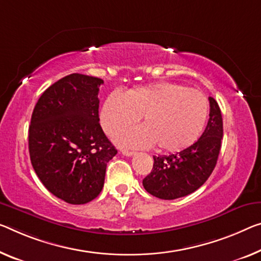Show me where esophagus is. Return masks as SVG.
Listing matches in <instances>:
<instances>
[{
    "mask_svg": "<svg viewBox=\"0 0 261 261\" xmlns=\"http://www.w3.org/2000/svg\"><path fill=\"white\" fill-rule=\"evenodd\" d=\"M122 154L125 155V156H133V155L135 154V151H133V150H126V149H123V150H122Z\"/></svg>",
    "mask_w": 261,
    "mask_h": 261,
    "instance_id": "obj_1",
    "label": "esophagus"
}]
</instances>
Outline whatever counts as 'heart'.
Listing matches in <instances>:
<instances>
[{
	"mask_svg": "<svg viewBox=\"0 0 261 261\" xmlns=\"http://www.w3.org/2000/svg\"><path fill=\"white\" fill-rule=\"evenodd\" d=\"M209 114L205 95L172 83L139 87L126 93L112 92L103 102L100 120L103 130L113 135L142 117L144 125L117 135L126 147H153L167 153L183 150L197 141Z\"/></svg>",
	"mask_w": 261,
	"mask_h": 261,
	"instance_id": "heart-1",
	"label": "heart"
}]
</instances>
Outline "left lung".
I'll use <instances>...</instances> for the list:
<instances>
[{"instance_id": "obj_1", "label": "left lung", "mask_w": 261, "mask_h": 261, "mask_svg": "<svg viewBox=\"0 0 261 261\" xmlns=\"http://www.w3.org/2000/svg\"><path fill=\"white\" fill-rule=\"evenodd\" d=\"M209 101V121L197 141L174 154L153 156V169L142 181L150 195L161 199L184 197L202 187L214 171L222 147L223 119L217 101L212 97Z\"/></svg>"}]
</instances>
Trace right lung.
Returning a JSON list of instances; mask_svg holds the SVG:
<instances>
[{
    "mask_svg": "<svg viewBox=\"0 0 261 261\" xmlns=\"http://www.w3.org/2000/svg\"><path fill=\"white\" fill-rule=\"evenodd\" d=\"M101 84L91 75H66L43 92L31 115V164L44 187L70 204L98 197L107 163L118 153L99 123Z\"/></svg>",
    "mask_w": 261,
    "mask_h": 261,
    "instance_id": "obj_1",
    "label": "right lung"
}]
</instances>
